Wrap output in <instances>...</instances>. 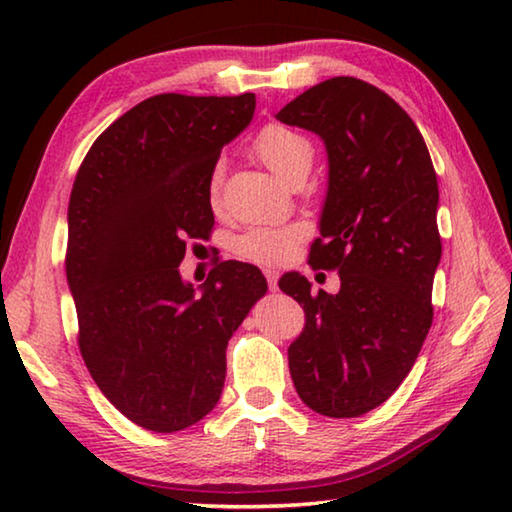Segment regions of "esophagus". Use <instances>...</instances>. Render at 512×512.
I'll return each instance as SVG.
<instances>
[{
  "label": "esophagus",
  "mask_w": 512,
  "mask_h": 512,
  "mask_svg": "<svg viewBox=\"0 0 512 512\" xmlns=\"http://www.w3.org/2000/svg\"><path fill=\"white\" fill-rule=\"evenodd\" d=\"M264 275L268 280V289L275 291L277 289V271H275V268H264Z\"/></svg>",
  "instance_id": "1"
}]
</instances>
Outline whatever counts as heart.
<instances>
[{
    "mask_svg": "<svg viewBox=\"0 0 512 512\" xmlns=\"http://www.w3.org/2000/svg\"><path fill=\"white\" fill-rule=\"evenodd\" d=\"M255 153L282 183L296 176L298 171L309 169L314 162V144L305 135H300L284 126H268L259 133L255 142ZM221 192V167L212 171L210 178V201H219ZM305 237L300 225H262L250 228L237 239V253L257 264H277L291 253V248Z\"/></svg>",
    "mask_w": 512,
    "mask_h": 512,
    "instance_id": "heart-1",
    "label": "heart"
}]
</instances>
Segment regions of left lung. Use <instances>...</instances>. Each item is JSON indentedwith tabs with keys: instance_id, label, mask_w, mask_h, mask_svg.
<instances>
[{
	"instance_id": "8db88e82",
	"label": "left lung",
	"mask_w": 512,
	"mask_h": 512,
	"mask_svg": "<svg viewBox=\"0 0 512 512\" xmlns=\"http://www.w3.org/2000/svg\"><path fill=\"white\" fill-rule=\"evenodd\" d=\"M275 117L325 144L327 192L309 262L341 277L339 293H314L300 273L277 282L305 309L289 345L291 379L311 411L359 418L397 391L429 334L443 253L436 171L413 119L352 76L314 85Z\"/></svg>"
}]
</instances>
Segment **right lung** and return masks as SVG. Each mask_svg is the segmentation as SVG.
Wrapping results in <instances>:
<instances>
[{
  "mask_svg": "<svg viewBox=\"0 0 512 512\" xmlns=\"http://www.w3.org/2000/svg\"><path fill=\"white\" fill-rule=\"evenodd\" d=\"M255 115V94H158L103 131L67 210V284L79 348L99 391L158 433L187 429L219 402L225 348L257 298L262 271L221 262L183 280L187 239L214 225L210 178L221 149Z\"/></svg>",
  "mask_w": 512,
  "mask_h": 512,
  "instance_id": "right-lung-1",
  "label": "right lung"
}]
</instances>
